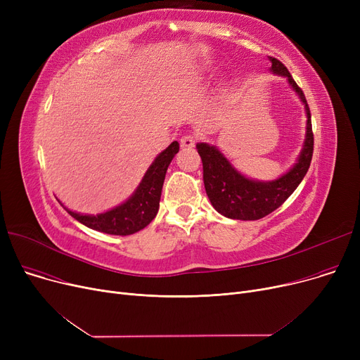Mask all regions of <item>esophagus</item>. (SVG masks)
<instances>
[{
	"label": "esophagus",
	"mask_w": 360,
	"mask_h": 360,
	"mask_svg": "<svg viewBox=\"0 0 360 360\" xmlns=\"http://www.w3.org/2000/svg\"><path fill=\"white\" fill-rule=\"evenodd\" d=\"M195 141H197V137L194 134H185L181 137V146L182 147H194L195 146Z\"/></svg>",
	"instance_id": "obj_1"
}]
</instances>
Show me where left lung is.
Listing matches in <instances>:
<instances>
[{"label": "left lung", "mask_w": 360, "mask_h": 360, "mask_svg": "<svg viewBox=\"0 0 360 360\" xmlns=\"http://www.w3.org/2000/svg\"><path fill=\"white\" fill-rule=\"evenodd\" d=\"M271 71L286 77L292 89L305 105L307 110V137L297 162L283 176L269 181H252L239 174L214 146L200 143L197 151L202 160V181L205 193L214 209L229 219L258 220L273 213L285 202L307 175L312 153H314V132L311 124V110L302 89L296 84L289 70L277 58L270 56Z\"/></svg>", "instance_id": "8db88e82"}]
</instances>
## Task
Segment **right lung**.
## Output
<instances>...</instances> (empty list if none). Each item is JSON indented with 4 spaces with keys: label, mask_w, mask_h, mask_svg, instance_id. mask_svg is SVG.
Returning a JSON list of instances; mask_svg holds the SVG:
<instances>
[{
    "label": "right lung",
    "mask_w": 360,
    "mask_h": 360,
    "mask_svg": "<svg viewBox=\"0 0 360 360\" xmlns=\"http://www.w3.org/2000/svg\"><path fill=\"white\" fill-rule=\"evenodd\" d=\"M179 150V143L174 141L150 165L136 193L125 202L106 213L90 216L65 209L70 216L94 231L109 235H132L153 220L159 210V201L167 166Z\"/></svg>",
    "instance_id": "obj_1"
}]
</instances>
